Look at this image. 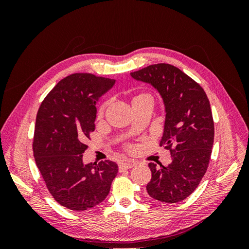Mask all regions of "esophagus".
Returning <instances> with one entry per match:
<instances>
[{
  "label": "esophagus",
  "mask_w": 249,
  "mask_h": 249,
  "mask_svg": "<svg viewBox=\"0 0 249 249\" xmlns=\"http://www.w3.org/2000/svg\"><path fill=\"white\" fill-rule=\"evenodd\" d=\"M135 165H136V163H135V162H123V163H120V165H119V169L120 170L130 169V168L134 167Z\"/></svg>",
  "instance_id": "esophagus-1"
}]
</instances>
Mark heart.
I'll use <instances>...</instances> for the list:
<instances>
[{"label":"heart","mask_w":249,"mask_h":249,"mask_svg":"<svg viewBox=\"0 0 249 249\" xmlns=\"http://www.w3.org/2000/svg\"><path fill=\"white\" fill-rule=\"evenodd\" d=\"M147 95H150V94H148V93H146V92H141V93H139V94H137L136 96H135L133 100H136V99H139V97L147 96ZM107 106H108V101H105V102H103V103L100 105L99 108H97V111H96V116H97V118H102V117L104 116L105 111H106V109H107Z\"/></svg>","instance_id":"heart-1"}]
</instances>
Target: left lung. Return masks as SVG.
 Returning a JSON list of instances; mask_svg holds the SVG:
<instances>
[{"label": "left lung", "mask_w": 249, "mask_h": 249, "mask_svg": "<svg viewBox=\"0 0 249 249\" xmlns=\"http://www.w3.org/2000/svg\"><path fill=\"white\" fill-rule=\"evenodd\" d=\"M149 83L163 97L166 109L160 146L170 152L167 166L149 163L152 179L146 186L150 197L175 203L196 189L209 167L214 143V120L203 88L178 67L158 63L131 72Z\"/></svg>", "instance_id": "obj_1"}]
</instances>
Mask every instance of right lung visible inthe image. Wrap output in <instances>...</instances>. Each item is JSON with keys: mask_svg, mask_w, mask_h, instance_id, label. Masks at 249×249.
Wrapping results in <instances>:
<instances>
[{"mask_svg": "<svg viewBox=\"0 0 249 249\" xmlns=\"http://www.w3.org/2000/svg\"><path fill=\"white\" fill-rule=\"evenodd\" d=\"M114 80L78 72L62 79L44 97L36 115L33 155L49 192L59 205L85 211L109 194L117 164L105 160L84 165L96 117L95 103Z\"/></svg>", "mask_w": 249, "mask_h": 249, "instance_id": "1", "label": "right lung"}]
</instances>
